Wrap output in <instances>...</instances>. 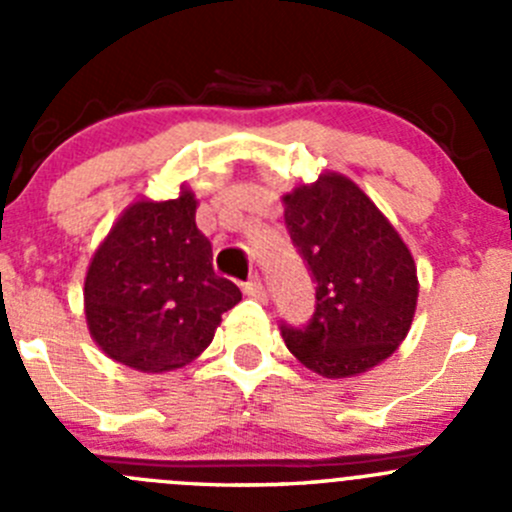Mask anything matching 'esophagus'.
<instances>
[{"label": "esophagus", "instance_id": "obj_1", "mask_svg": "<svg viewBox=\"0 0 512 512\" xmlns=\"http://www.w3.org/2000/svg\"><path fill=\"white\" fill-rule=\"evenodd\" d=\"M242 292H245L247 297H252V299H267V289H265V285H262V280L257 275L252 277L250 282H245Z\"/></svg>", "mask_w": 512, "mask_h": 512}]
</instances>
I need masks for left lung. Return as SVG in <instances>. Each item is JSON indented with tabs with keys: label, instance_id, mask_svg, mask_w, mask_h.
Wrapping results in <instances>:
<instances>
[{
	"label": "left lung",
	"instance_id": "left-lung-1",
	"mask_svg": "<svg viewBox=\"0 0 512 512\" xmlns=\"http://www.w3.org/2000/svg\"><path fill=\"white\" fill-rule=\"evenodd\" d=\"M285 225L314 282V314L282 322L287 349L327 379L364 374L396 352L416 312L409 247L344 175H322L285 195Z\"/></svg>",
	"mask_w": 512,
	"mask_h": 512
}]
</instances>
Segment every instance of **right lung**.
Instances as JSON below:
<instances>
[{
  "label": "right lung",
  "mask_w": 512,
  "mask_h": 512,
  "mask_svg": "<svg viewBox=\"0 0 512 512\" xmlns=\"http://www.w3.org/2000/svg\"><path fill=\"white\" fill-rule=\"evenodd\" d=\"M195 198L131 205L86 272L91 337L113 361L138 371L185 366L242 299L213 270V245L195 225Z\"/></svg>",
  "instance_id": "obj_1"
}]
</instances>
